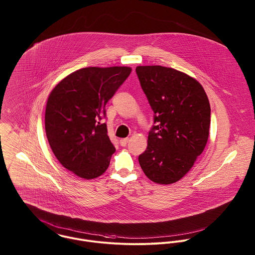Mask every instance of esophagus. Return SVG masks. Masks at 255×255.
<instances>
[{
  "label": "esophagus",
  "instance_id": "esophagus-1",
  "mask_svg": "<svg viewBox=\"0 0 255 255\" xmlns=\"http://www.w3.org/2000/svg\"><path fill=\"white\" fill-rule=\"evenodd\" d=\"M128 141H129L128 138H123V139L120 140V144H121V146H126L128 144Z\"/></svg>",
  "mask_w": 255,
  "mask_h": 255
}]
</instances>
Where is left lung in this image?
Here are the masks:
<instances>
[{"mask_svg": "<svg viewBox=\"0 0 255 255\" xmlns=\"http://www.w3.org/2000/svg\"><path fill=\"white\" fill-rule=\"evenodd\" d=\"M135 72L156 124L139 165L152 182L174 183L187 174L207 143L208 97L195 78L172 68L139 66Z\"/></svg>", "mask_w": 255, "mask_h": 255, "instance_id": "left-lung-1", "label": "left lung"}]
</instances>
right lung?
<instances>
[{
	"label": "right lung",
	"mask_w": 255,
	"mask_h": 255,
	"mask_svg": "<svg viewBox=\"0 0 255 255\" xmlns=\"http://www.w3.org/2000/svg\"><path fill=\"white\" fill-rule=\"evenodd\" d=\"M131 73L129 67L80 69L51 91L45 130L59 162L79 178L92 180L109 167L116 148L107 133L106 104Z\"/></svg>",
	"instance_id": "add662e5"
}]
</instances>
